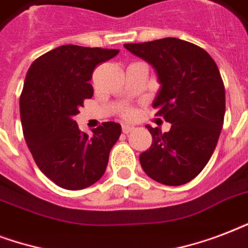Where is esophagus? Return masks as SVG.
I'll return each mask as SVG.
<instances>
[{
    "label": "esophagus",
    "mask_w": 248,
    "mask_h": 248,
    "mask_svg": "<svg viewBox=\"0 0 248 248\" xmlns=\"http://www.w3.org/2000/svg\"><path fill=\"white\" fill-rule=\"evenodd\" d=\"M131 131H134V127H132V126H128V124H124V126H122V132H124V134H130Z\"/></svg>",
    "instance_id": "1"
}]
</instances>
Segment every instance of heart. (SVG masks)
<instances>
[{
  "mask_svg": "<svg viewBox=\"0 0 248 248\" xmlns=\"http://www.w3.org/2000/svg\"><path fill=\"white\" fill-rule=\"evenodd\" d=\"M135 109L132 108H127L124 110V118H132V117L135 116Z\"/></svg>",
  "mask_w": 248,
  "mask_h": 248,
  "instance_id": "b5f03b06",
  "label": "heart"
}]
</instances>
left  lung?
Returning <instances> with one entry per match:
<instances>
[{"instance_id": "8db88e82", "label": "left lung", "mask_w": 248, "mask_h": 248, "mask_svg": "<svg viewBox=\"0 0 248 248\" xmlns=\"http://www.w3.org/2000/svg\"><path fill=\"white\" fill-rule=\"evenodd\" d=\"M124 47L155 69L161 89L153 107L171 124L167 132L147 126L153 143L140 155V165L161 184H186L207 165L223 128L225 89L219 68L203 48L172 37Z\"/></svg>"}]
</instances>
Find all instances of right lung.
I'll return each mask as SVG.
<instances>
[{"mask_svg":"<svg viewBox=\"0 0 248 248\" xmlns=\"http://www.w3.org/2000/svg\"><path fill=\"white\" fill-rule=\"evenodd\" d=\"M118 52L64 45L40 56L27 72L20 95L24 139L38 169L60 188L85 189L104 175L120 124L103 122L87 135L75 116L93 96L89 81L95 67Z\"/></svg>","mask_w":248,"mask_h":248,"instance_id":"1","label":"right lung"}]
</instances>
